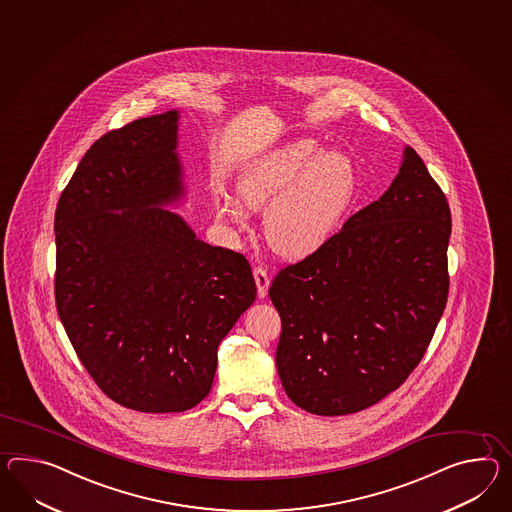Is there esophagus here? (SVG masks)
<instances>
[{
	"label": "esophagus",
	"instance_id": "obj_1",
	"mask_svg": "<svg viewBox=\"0 0 512 512\" xmlns=\"http://www.w3.org/2000/svg\"><path fill=\"white\" fill-rule=\"evenodd\" d=\"M253 277H255V283H257V294H259V298H266L268 287H270V275H268V272H266L262 266H257V268L253 270Z\"/></svg>",
	"mask_w": 512,
	"mask_h": 512
}]
</instances>
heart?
<instances>
[{
  "instance_id": "obj_1",
  "label": "heart",
  "mask_w": 512,
  "mask_h": 512,
  "mask_svg": "<svg viewBox=\"0 0 512 512\" xmlns=\"http://www.w3.org/2000/svg\"><path fill=\"white\" fill-rule=\"evenodd\" d=\"M357 192V170L348 155L322 151L309 138L281 146L251 163L238 181V196L250 209H264V237L270 248L300 259L335 235ZM220 216L242 225L246 211L225 196Z\"/></svg>"
}]
</instances>
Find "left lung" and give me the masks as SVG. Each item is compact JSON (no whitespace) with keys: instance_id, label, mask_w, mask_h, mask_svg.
<instances>
[{"instance_id":"obj_1","label":"left lung","mask_w":512,"mask_h":512,"mask_svg":"<svg viewBox=\"0 0 512 512\" xmlns=\"http://www.w3.org/2000/svg\"><path fill=\"white\" fill-rule=\"evenodd\" d=\"M451 212L405 148L392 185L320 250L275 275L279 379L303 411L359 412L422 361L448 301Z\"/></svg>"}]
</instances>
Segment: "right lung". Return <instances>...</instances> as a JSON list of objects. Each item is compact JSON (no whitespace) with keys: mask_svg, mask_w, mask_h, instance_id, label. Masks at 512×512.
Wrapping results in <instances>:
<instances>
[{"mask_svg":"<svg viewBox=\"0 0 512 512\" xmlns=\"http://www.w3.org/2000/svg\"><path fill=\"white\" fill-rule=\"evenodd\" d=\"M177 118H140L98 138L55 211L66 335L101 392L140 412L198 405L222 338L257 296L242 253L205 244L161 209L183 194Z\"/></svg>","mask_w":512,"mask_h":512,"instance_id":"obj_1","label":"right lung"}]
</instances>
